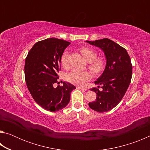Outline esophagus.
<instances>
[{
  "label": "esophagus",
  "instance_id": "34e87169",
  "mask_svg": "<svg viewBox=\"0 0 150 150\" xmlns=\"http://www.w3.org/2000/svg\"><path fill=\"white\" fill-rule=\"evenodd\" d=\"M77 88L78 89H81V90H84V91H87V89L86 88H83L82 87H77Z\"/></svg>",
  "mask_w": 150,
  "mask_h": 150
}]
</instances>
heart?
Instances as JSON below:
<instances>
[{"label": "heart", "mask_w": 150, "mask_h": 150, "mask_svg": "<svg viewBox=\"0 0 150 150\" xmlns=\"http://www.w3.org/2000/svg\"><path fill=\"white\" fill-rule=\"evenodd\" d=\"M80 52L85 59L89 62V69L93 73L97 74L100 73L105 67V60L103 59H96V53L95 50L88 47H81ZM68 57L69 52L65 51L61 57V64L63 67H68ZM91 78V73L87 71H80L73 69L66 76V79L69 82L76 85L84 87L87 84V81Z\"/></svg>", "instance_id": "b5f03b06"}]
</instances>
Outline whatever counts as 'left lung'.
<instances>
[{"mask_svg": "<svg viewBox=\"0 0 150 150\" xmlns=\"http://www.w3.org/2000/svg\"><path fill=\"white\" fill-rule=\"evenodd\" d=\"M103 51L106 58L105 70L95 84L102 86V91L91 88L96 94V100L88 103L89 107L98 112L110 110L120 102L130 85L132 65L127 51L108 38L86 41Z\"/></svg>", "mask_w": 150, "mask_h": 150, "instance_id": "obj_1", "label": "left lung"}]
</instances>
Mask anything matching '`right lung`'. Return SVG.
<instances>
[{"label": "right lung", "instance_id": "1", "mask_svg": "<svg viewBox=\"0 0 150 150\" xmlns=\"http://www.w3.org/2000/svg\"><path fill=\"white\" fill-rule=\"evenodd\" d=\"M70 44L54 38L44 40L35 43L25 60L28 88L35 103L45 110L55 112L65 108L76 88L67 82H63L62 87H54L57 83L61 57Z\"/></svg>", "mask_w": 150, "mask_h": 150}]
</instances>
